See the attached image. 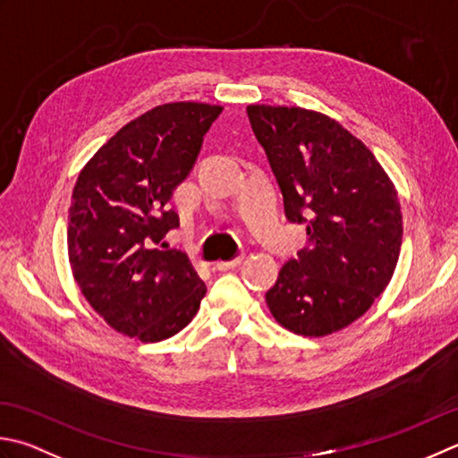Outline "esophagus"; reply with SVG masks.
<instances>
[{
  "instance_id": "34e87169",
  "label": "esophagus",
  "mask_w": 458,
  "mask_h": 458,
  "mask_svg": "<svg viewBox=\"0 0 458 458\" xmlns=\"http://www.w3.org/2000/svg\"><path fill=\"white\" fill-rule=\"evenodd\" d=\"M242 264V256L240 258H236V259H230V262H216L214 264V270H218V272H226V270H232V267H238Z\"/></svg>"
}]
</instances>
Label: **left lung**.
Instances as JSON below:
<instances>
[{
    "instance_id": "8db88e82",
    "label": "left lung",
    "mask_w": 458,
    "mask_h": 458,
    "mask_svg": "<svg viewBox=\"0 0 458 458\" xmlns=\"http://www.w3.org/2000/svg\"><path fill=\"white\" fill-rule=\"evenodd\" d=\"M280 184L285 216L308 224V242L266 293L292 334L326 337L352 326L397 267L403 216L397 188L363 142L327 114L248 105Z\"/></svg>"
}]
</instances>
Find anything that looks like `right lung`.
Masks as SVG:
<instances>
[{"label": "right lung", "mask_w": 458, "mask_h": 458, "mask_svg": "<svg viewBox=\"0 0 458 458\" xmlns=\"http://www.w3.org/2000/svg\"><path fill=\"white\" fill-rule=\"evenodd\" d=\"M220 113V105H158L116 131L75 182L67 228L71 272L89 306L142 344L184 329L206 295L186 254L155 244L178 226L168 200Z\"/></svg>", "instance_id": "add662e5"}]
</instances>
